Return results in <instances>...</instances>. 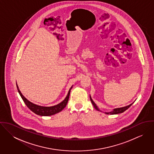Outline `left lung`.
<instances>
[{"mask_svg": "<svg viewBox=\"0 0 154 154\" xmlns=\"http://www.w3.org/2000/svg\"><path fill=\"white\" fill-rule=\"evenodd\" d=\"M90 100H91V101L92 105L94 106V108H95L96 110L101 111V110H100L99 108L97 106V105L95 104V103L93 101V100H92L91 96H90ZM133 103H132V104H130V105H129V106H128L123 107H121V108H117V109H114V110H112V111H110V112H106L105 113H106V114H119V113L123 112L124 111H125L127 109H128L132 106V104H133Z\"/></svg>", "mask_w": 154, "mask_h": 154, "instance_id": "obj_1", "label": "left lung"}]
</instances>
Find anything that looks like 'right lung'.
Returning a JSON list of instances; mask_svg holds the SVG:
<instances>
[{
	"instance_id": "obj_1",
	"label": "right lung",
	"mask_w": 154,
	"mask_h": 154,
	"mask_svg": "<svg viewBox=\"0 0 154 154\" xmlns=\"http://www.w3.org/2000/svg\"><path fill=\"white\" fill-rule=\"evenodd\" d=\"M17 89L18 91V92L20 94V95H21V98H22L23 102L25 103V104H26V106L31 110L33 112H34L35 114L39 115V116H51V115H54L56 113L59 112L60 111H61L63 110L67 105L68 100H69V95H70V89L72 88V87L70 88L68 94L66 96V98H65V100L62 101L60 103L54 106H51V107H43V106H40L37 104H35L31 102H30L29 101H28L23 95L22 93L21 92L20 90L19 89V88L18 87V85L17 84Z\"/></svg>"
}]
</instances>
